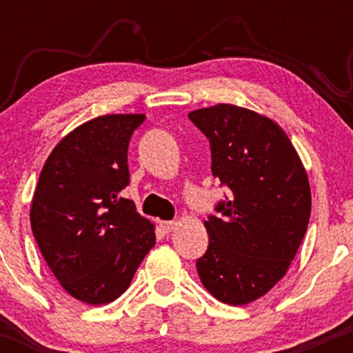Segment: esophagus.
<instances>
[{"label": "esophagus", "mask_w": 353, "mask_h": 353, "mask_svg": "<svg viewBox=\"0 0 353 353\" xmlns=\"http://www.w3.org/2000/svg\"><path fill=\"white\" fill-rule=\"evenodd\" d=\"M159 228L164 234H169V232H172L174 229H176V222H174V221H161Z\"/></svg>", "instance_id": "34e87169"}]
</instances>
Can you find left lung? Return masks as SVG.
Returning a JSON list of instances; mask_svg holds the SVG:
<instances>
[{"label": "left lung", "mask_w": 353, "mask_h": 353, "mask_svg": "<svg viewBox=\"0 0 353 353\" xmlns=\"http://www.w3.org/2000/svg\"><path fill=\"white\" fill-rule=\"evenodd\" d=\"M210 143L214 177L230 189L204 221L209 247L197 261L217 301L245 305L287 274L310 219V184L283 129L234 104L189 112Z\"/></svg>", "instance_id": "left-lung-1"}]
</instances>
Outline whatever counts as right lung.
<instances>
[{
    "mask_svg": "<svg viewBox=\"0 0 353 353\" xmlns=\"http://www.w3.org/2000/svg\"><path fill=\"white\" fill-rule=\"evenodd\" d=\"M144 114L99 116L72 129L43 165L31 229L63 289L81 302L116 301L156 244L154 224L119 192L128 148Z\"/></svg>",
    "mask_w": 353,
    "mask_h": 353,
    "instance_id": "right-lung-1",
    "label": "right lung"
}]
</instances>
